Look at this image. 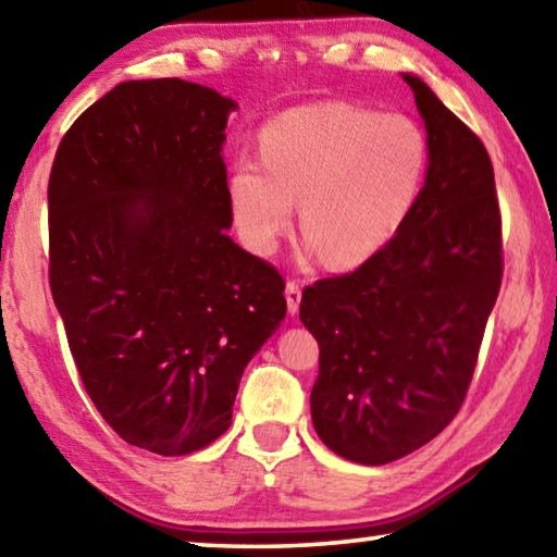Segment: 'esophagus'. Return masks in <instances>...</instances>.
Masks as SVG:
<instances>
[{
  "instance_id": "1",
  "label": "esophagus",
  "mask_w": 557,
  "mask_h": 557,
  "mask_svg": "<svg viewBox=\"0 0 557 557\" xmlns=\"http://www.w3.org/2000/svg\"><path fill=\"white\" fill-rule=\"evenodd\" d=\"M285 295H287V309H289V314H297L299 299H301V285H299L297 280H287Z\"/></svg>"
}]
</instances>
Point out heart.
Instances as JSON below:
<instances>
[{
  "instance_id": "obj_1",
  "label": "heart",
  "mask_w": 557,
  "mask_h": 557,
  "mask_svg": "<svg viewBox=\"0 0 557 557\" xmlns=\"http://www.w3.org/2000/svg\"><path fill=\"white\" fill-rule=\"evenodd\" d=\"M430 145L400 112L344 100L282 112L260 132V159L243 157L228 178L240 238L272 252L299 199V228L332 268H356L388 245L425 184Z\"/></svg>"
}]
</instances>
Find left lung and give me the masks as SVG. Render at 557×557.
Returning <instances> with one entry per match:
<instances>
[{"instance_id": "1", "label": "left lung", "mask_w": 557, "mask_h": 557, "mask_svg": "<svg viewBox=\"0 0 557 557\" xmlns=\"http://www.w3.org/2000/svg\"><path fill=\"white\" fill-rule=\"evenodd\" d=\"M403 78L428 129L425 186L381 252L317 280L299 301L319 344L317 435L369 467L410 455L455 420L504 275L486 147L425 83Z\"/></svg>"}]
</instances>
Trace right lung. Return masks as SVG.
I'll return each instance as SVG.
<instances>
[{
    "mask_svg": "<svg viewBox=\"0 0 557 557\" xmlns=\"http://www.w3.org/2000/svg\"><path fill=\"white\" fill-rule=\"evenodd\" d=\"M231 98L127 81L65 132L49 178V282L102 420L164 457L231 428L240 375L287 314L285 280L235 245Z\"/></svg>",
    "mask_w": 557,
    "mask_h": 557,
    "instance_id": "obj_1",
    "label": "right lung"
}]
</instances>
